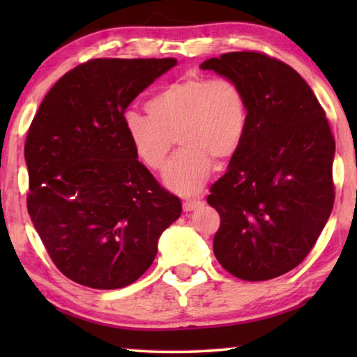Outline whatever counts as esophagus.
<instances>
[{"label": "esophagus", "mask_w": 357, "mask_h": 357, "mask_svg": "<svg viewBox=\"0 0 357 357\" xmlns=\"http://www.w3.org/2000/svg\"><path fill=\"white\" fill-rule=\"evenodd\" d=\"M202 204H203V202H200V200H185L183 203V208H184L185 213H190V211L200 208Z\"/></svg>", "instance_id": "obj_1"}]
</instances>
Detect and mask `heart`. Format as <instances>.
I'll list each match as a JSON object with an SVG mask.
<instances>
[{
	"label": "heart",
	"mask_w": 357,
	"mask_h": 357,
	"mask_svg": "<svg viewBox=\"0 0 357 357\" xmlns=\"http://www.w3.org/2000/svg\"><path fill=\"white\" fill-rule=\"evenodd\" d=\"M148 114L124 113L126 135L149 170L165 167L174 142L183 149L165 172V185L179 195L203 189L214 160L231 159L244 142L249 107L231 78L189 75L165 84L146 102Z\"/></svg>",
	"instance_id": "b5f03b06"
}]
</instances>
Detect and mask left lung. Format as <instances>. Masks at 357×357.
Returning a JSON list of instances; mask_svg holds the SVG:
<instances>
[{
    "mask_svg": "<svg viewBox=\"0 0 357 357\" xmlns=\"http://www.w3.org/2000/svg\"><path fill=\"white\" fill-rule=\"evenodd\" d=\"M244 89L249 123L206 198L220 215L214 255L229 274L261 282L296 268L334 206L335 142L318 99L288 64L231 52L200 64Z\"/></svg>",
    "mask_w": 357,
    "mask_h": 357,
    "instance_id": "1",
    "label": "left lung"
}]
</instances>
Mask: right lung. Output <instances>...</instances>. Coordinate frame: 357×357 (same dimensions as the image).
Masks as SVG:
<instances>
[{"mask_svg":"<svg viewBox=\"0 0 357 357\" xmlns=\"http://www.w3.org/2000/svg\"><path fill=\"white\" fill-rule=\"evenodd\" d=\"M174 58H99L55 83L29 128L28 213L61 273L96 289L146 273L183 206L132 149L130 102L176 66Z\"/></svg>","mask_w":357,"mask_h":357,"instance_id":"right-lung-1","label":"right lung"}]
</instances>
